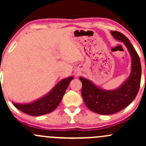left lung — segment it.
I'll list each match as a JSON object with an SVG mask.
<instances>
[{
  "instance_id": "obj_1",
  "label": "left lung",
  "mask_w": 146,
  "mask_h": 146,
  "mask_svg": "<svg viewBox=\"0 0 146 146\" xmlns=\"http://www.w3.org/2000/svg\"><path fill=\"white\" fill-rule=\"evenodd\" d=\"M115 40L123 42L131 58V70L125 81L116 89L105 90L93 82L82 77V96L88 109L101 115H112L120 111L130 104L136 98L140 87L141 66L139 57L128 38L123 33L111 31Z\"/></svg>"
}]
</instances>
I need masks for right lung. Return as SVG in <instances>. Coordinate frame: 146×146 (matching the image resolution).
I'll use <instances>...</instances> for the list:
<instances>
[{
    "instance_id": "obj_1",
    "label": "right lung",
    "mask_w": 146,
    "mask_h": 146,
    "mask_svg": "<svg viewBox=\"0 0 146 146\" xmlns=\"http://www.w3.org/2000/svg\"><path fill=\"white\" fill-rule=\"evenodd\" d=\"M74 77L62 79L44 96L29 103H14L16 108L31 116H40L51 113L61 102L66 88Z\"/></svg>"
}]
</instances>
